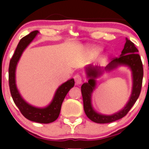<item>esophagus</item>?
Wrapping results in <instances>:
<instances>
[{
    "mask_svg": "<svg viewBox=\"0 0 149 149\" xmlns=\"http://www.w3.org/2000/svg\"><path fill=\"white\" fill-rule=\"evenodd\" d=\"M74 80L77 85H79V84H81L82 83V77L81 76L80 74H79V73H77V74H76L74 76Z\"/></svg>",
    "mask_w": 149,
    "mask_h": 149,
    "instance_id": "34e87169",
    "label": "esophagus"
}]
</instances>
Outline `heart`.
I'll return each mask as SVG.
<instances>
[{"instance_id": "1", "label": "heart", "mask_w": 149, "mask_h": 149, "mask_svg": "<svg viewBox=\"0 0 149 149\" xmlns=\"http://www.w3.org/2000/svg\"><path fill=\"white\" fill-rule=\"evenodd\" d=\"M96 50H97V51H100V48H96Z\"/></svg>"}]
</instances>
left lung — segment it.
<instances>
[{
    "mask_svg": "<svg viewBox=\"0 0 149 149\" xmlns=\"http://www.w3.org/2000/svg\"><path fill=\"white\" fill-rule=\"evenodd\" d=\"M138 52L139 49L135 46L134 43L126 38V42L120 56L113 58L112 61L104 68V70H111L118 65H125L130 68L133 75V90L128 102L126 104L123 109L112 115H104L97 113L94 111L91 105V94L95 88V79L102 73V68L98 66L91 65L86 68V72L88 81L81 86V94L83 97L84 112L91 121L97 123H109L118 120L125 116L136 103L141 93L143 76L142 61Z\"/></svg>",
    "mask_w": 149,
    "mask_h": 149,
    "instance_id": "8db88e82",
    "label": "left lung"
}]
</instances>
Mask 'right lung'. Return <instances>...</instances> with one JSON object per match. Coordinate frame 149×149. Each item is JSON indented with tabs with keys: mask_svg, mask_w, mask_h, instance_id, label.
<instances>
[{
	"mask_svg": "<svg viewBox=\"0 0 149 149\" xmlns=\"http://www.w3.org/2000/svg\"><path fill=\"white\" fill-rule=\"evenodd\" d=\"M38 31H33L20 40L14 54L10 61L8 68V82L10 94L15 104L22 115L29 120L39 123H50L56 120L60 115L61 105L69 90L74 86V79H70L60 86L55 92L53 100L47 107L38 108L28 104L19 94L16 85V68L22 56V52L38 34Z\"/></svg>",
	"mask_w": 149,
	"mask_h": 149,
	"instance_id": "1",
	"label": "right lung"
}]
</instances>
